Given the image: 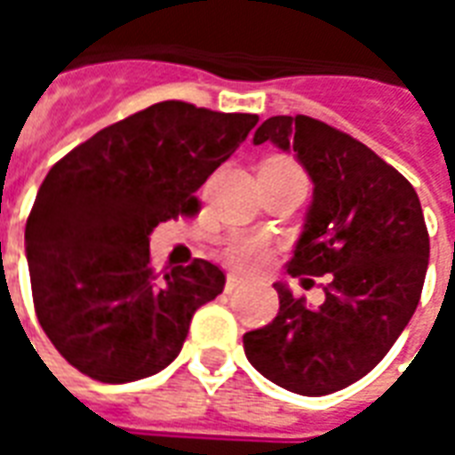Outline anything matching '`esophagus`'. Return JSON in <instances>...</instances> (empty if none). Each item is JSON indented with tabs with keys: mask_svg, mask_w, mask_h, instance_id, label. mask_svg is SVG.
<instances>
[{
	"mask_svg": "<svg viewBox=\"0 0 455 455\" xmlns=\"http://www.w3.org/2000/svg\"><path fill=\"white\" fill-rule=\"evenodd\" d=\"M243 285V277L236 275V273H228L227 275V292H234L238 287Z\"/></svg>",
	"mask_w": 455,
	"mask_h": 455,
	"instance_id": "obj_1",
	"label": "esophagus"
}]
</instances>
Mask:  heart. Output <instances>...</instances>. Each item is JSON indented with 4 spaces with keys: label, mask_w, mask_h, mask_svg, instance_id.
Wrapping results in <instances>:
<instances>
[{
    "label": "heart",
    "mask_w": 455,
    "mask_h": 455,
    "mask_svg": "<svg viewBox=\"0 0 455 455\" xmlns=\"http://www.w3.org/2000/svg\"><path fill=\"white\" fill-rule=\"evenodd\" d=\"M270 163H285V165H292L290 160H270ZM227 258L236 267H243V270H253V267L263 266L270 256V246H267L263 238L258 236H236L231 238L227 243Z\"/></svg>",
    "instance_id": "1"
}]
</instances>
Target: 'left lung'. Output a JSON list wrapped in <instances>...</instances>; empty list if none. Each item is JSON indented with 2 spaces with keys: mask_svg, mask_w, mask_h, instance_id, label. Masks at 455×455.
Instances as JSON below:
<instances>
[{
  "mask_svg": "<svg viewBox=\"0 0 455 455\" xmlns=\"http://www.w3.org/2000/svg\"><path fill=\"white\" fill-rule=\"evenodd\" d=\"M266 140L295 150L315 182L287 273L326 275L324 302L307 307L277 283L280 312L243 334V348L280 387L331 395L368 375L410 324L429 266V231L410 180L348 133L297 114L263 121L253 143Z\"/></svg>",
  "mask_w": 455,
  "mask_h": 455,
  "instance_id": "1",
  "label": "left lung"
}]
</instances>
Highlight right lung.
<instances>
[{"label":"right lung","instance_id":"1","mask_svg":"<svg viewBox=\"0 0 455 455\" xmlns=\"http://www.w3.org/2000/svg\"><path fill=\"white\" fill-rule=\"evenodd\" d=\"M256 114L158 102L97 131L55 163L26 221L36 316L58 353L100 382H133L178 358L227 275L209 260L156 270L148 236L197 214L207 178Z\"/></svg>","mask_w":455,"mask_h":455}]
</instances>
